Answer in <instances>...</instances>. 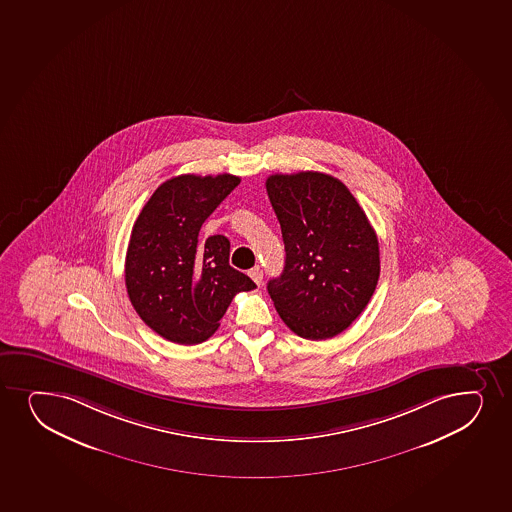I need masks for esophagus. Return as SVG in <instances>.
Here are the masks:
<instances>
[{
	"mask_svg": "<svg viewBox=\"0 0 512 512\" xmlns=\"http://www.w3.org/2000/svg\"><path fill=\"white\" fill-rule=\"evenodd\" d=\"M249 277L253 278L256 285L263 283V270L259 266H254L253 270H249Z\"/></svg>",
	"mask_w": 512,
	"mask_h": 512,
	"instance_id": "obj_1",
	"label": "esophagus"
}]
</instances>
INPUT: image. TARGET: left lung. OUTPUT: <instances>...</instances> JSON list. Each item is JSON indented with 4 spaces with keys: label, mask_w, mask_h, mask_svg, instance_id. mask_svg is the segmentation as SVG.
Listing matches in <instances>:
<instances>
[{
    "label": "left lung",
    "mask_w": 512,
    "mask_h": 512,
    "mask_svg": "<svg viewBox=\"0 0 512 512\" xmlns=\"http://www.w3.org/2000/svg\"><path fill=\"white\" fill-rule=\"evenodd\" d=\"M266 191L285 244L282 275L268 282L280 318L307 340L340 335L379 280V242L369 218L347 186L323 172L273 174Z\"/></svg>",
    "instance_id": "8db88e82"
}]
</instances>
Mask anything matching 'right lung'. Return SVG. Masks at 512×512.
<instances>
[{
	"mask_svg": "<svg viewBox=\"0 0 512 512\" xmlns=\"http://www.w3.org/2000/svg\"><path fill=\"white\" fill-rule=\"evenodd\" d=\"M239 183L232 174L172 177L136 218L124 265L126 290L143 323L165 340L203 343L235 294L256 288L229 265L225 235L200 239L203 222Z\"/></svg>",
	"mask_w": 512,
	"mask_h": 512,
	"instance_id": "add662e5",
	"label": "right lung"
}]
</instances>
